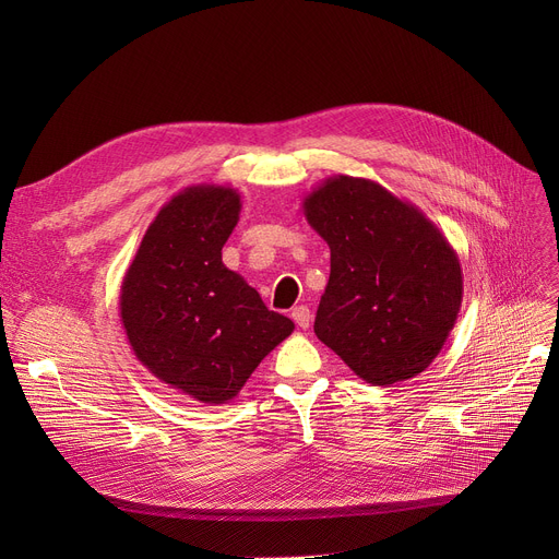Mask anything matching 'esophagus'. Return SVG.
I'll return each instance as SVG.
<instances>
[{
  "label": "esophagus",
  "mask_w": 559,
  "mask_h": 559,
  "mask_svg": "<svg viewBox=\"0 0 559 559\" xmlns=\"http://www.w3.org/2000/svg\"><path fill=\"white\" fill-rule=\"evenodd\" d=\"M292 319L297 321V326L299 329H308L310 326V321H312V312H310V308L308 306H297L295 310H292Z\"/></svg>",
  "instance_id": "1"
}]
</instances>
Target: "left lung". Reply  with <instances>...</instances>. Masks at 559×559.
<instances>
[{
	"label": "left lung",
	"instance_id": "obj_1",
	"mask_svg": "<svg viewBox=\"0 0 559 559\" xmlns=\"http://www.w3.org/2000/svg\"><path fill=\"white\" fill-rule=\"evenodd\" d=\"M304 215L331 249L314 335L371 385L421 373L462 306L460 258L444 233L417 205L346 174L321 181Z\"/></svg>",
	"mask_w": 559,
	"mask_h": 559
}]
</instances>
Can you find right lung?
<instances>
[{
    "instance_id": "right-lung-1",
    "label": "right lung",
    "mask_w": 559,
    "mask_h": 559,
    "mask_svg": "<svg viewBox=\"0 0 559 559\" xmlns=\"http://www.w3.org/2000/svg\"><path fill=\"white\" fill-rule=\"evenodd\" d=\"M240 209V192L228 186L174 194L146 228L120 289L135 358L160 383L209 405L238 396L262 358L295 331V321L264 306L222 262Z\"/></svg>"
}]
</instances>
